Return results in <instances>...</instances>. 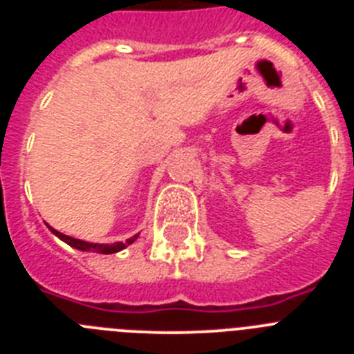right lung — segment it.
Instances as JSON below:
<instances>
[{"label": "right lung", "mask_w": 354, "mask_h": 354, "mask_svg": "<svg viewBox=\"0 0 354 354\" xmlns=\"http://www.w3.org/2000/svg\"><path fill=\"white\" fill-rule=\"evenodd\" d=\"M49 227V225H48ZM49 230H51L53 234H55L56 237H60L62 241H65L68 246H72V248L76 250H81V252H97V253H104V255H109V253H117L120 252V250H124L126 246L133 245L134 241L138 239V234L133 237H129V239L126 241V243H113V245H99V243H86V241H81V239H76V237H71V236H65V234L58 232V230H55L53 227H49Z\"/></svg>", "instance_id": "1"}]
</instances>
